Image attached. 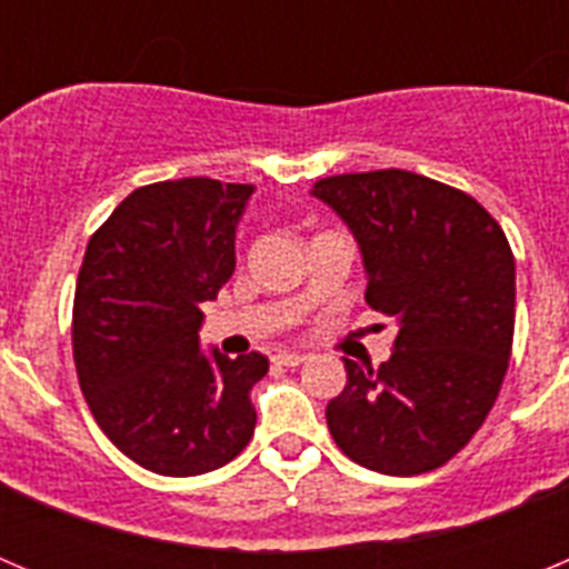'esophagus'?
<instances>
[{
  "instance_id": "obj_1",
  "label": "esophagus",
  "mask_w": 569,
  "mask_h": 569,
  "mask_svg": "<svg viewBox=\"0 0 569 569\" xmlns=\"http://www.w3.org/2000/svg\"><path fill=\"white\" fill-rule=\"evenodd\" d=\"M273 361H276V365H281V367H299V365H305V361H308V356H305V353H288V350H284V353H276Z\"/></svg>"
}]
</instances>
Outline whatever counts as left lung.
I'll return each instance as SVG.
<instances>
[{
	"instance_id": "left-lung-1",
	"label": "left lung",
	"mask_w": 569,
	"mask_h": 569,
	"mask_svg": "<svg viewBox=\"0 0 569 569\" xmlns=\"http://www.w3.org/2000/svg\"><path fill=\"white\" fill-rule=\"evenodd\" d=\"M313 196L353 230L365 299L399 321L379 370L345 359L328 427L347 459L419 476L453 459L499 399L516 328V259L465 190L410 170L319 179Z\"/></svg>"
}]
</instances>
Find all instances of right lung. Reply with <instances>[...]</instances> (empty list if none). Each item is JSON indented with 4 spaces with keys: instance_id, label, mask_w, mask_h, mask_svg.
<instances>
[{
    "instance_id": "right-lung-1",
    "label": "right lung",
    "mask_w": 569,
    "mask_h": 569,
    "mask_svg": "<svg viewBox=\"0 0 569 569\" xmlns=\"http://www.w3.org/2000/svg\"><path fill=\"white\" fill-rule=\"evenodd\" d=\"M250 193L208 176L144 184L84 250L70 330L79 387L102 433L159 476L210 472L253 439L250 390L268 359L199 347Z\"/></svg>"
}]
</instances>
